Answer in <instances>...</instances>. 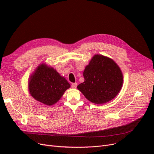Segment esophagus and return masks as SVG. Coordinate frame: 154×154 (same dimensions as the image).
Masks as SVG:
<instances>
[{"label":"esophagus","mask_w":154,"mask_h":154,"mask_svg":"<svg viewBox=\"0 0 154 154\" xmlns=\"http://www.w3.org/2000/svg\"><path fill=\"white\" fill-rule=\"evenodd\" d=\"M77 86V83H76V82L75 83H73L72 84V85H71L72 88H76Z\"/></svg>","instance_id":"34e87169"}]
</instances>
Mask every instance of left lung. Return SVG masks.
Returning <instances> with one entry per match:
<instances>
[{"label": "left lung", "instance_id": "obj_1", "mask_svg": "<svg viewBox=\"0 0 154 154\" xmlns=\"http://www.w3.org/2000/svg\"><path fill=\"white\" fill-rule=\"evenodd\" d=\"M84 82L77 86L85 98L95 104L114 99L123 84V75L117 64L102 55H95L84 71Z\"/></svg>", "mask_w": 154, "mask_h": 154}]
</instances>
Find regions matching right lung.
Masks as SVG:
<instances>
[{
  "label": "right lung",
  "instance_id": "1",
  "mask_svg": "<svg viewBox=\"0 0 154 154\" xmlns=\"http://www.w3.org/2000/svg\"><path fill=\"white\" fill-rule=\"evenodd\" d=\"M70 85L52 67L40 64L29 79L30 94L47 106L57 102Z\"/></svg>",
  "mask_w": 154,
  "mask_h": 154
}]
</instances>
